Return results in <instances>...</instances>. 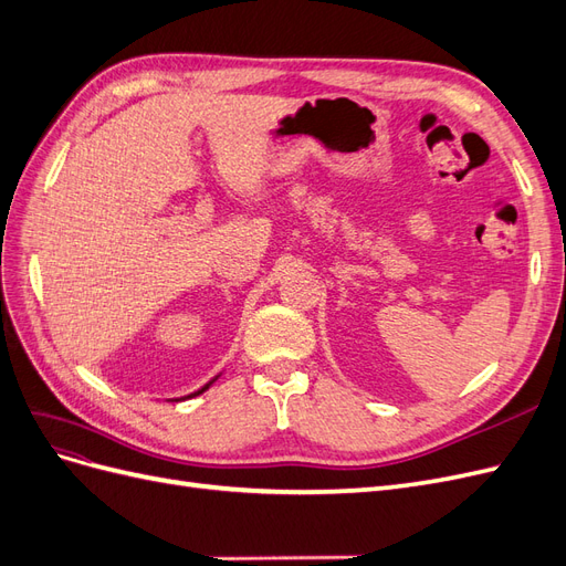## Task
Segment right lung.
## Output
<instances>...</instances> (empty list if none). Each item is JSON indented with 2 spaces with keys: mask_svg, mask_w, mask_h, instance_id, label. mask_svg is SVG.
I'll return each instance as SVG.
<instances>
[{
  "mask_svg": "<svg viewBox=\"0 0 566 566\" xmlns=\"http://www.w3.org/2000/svg\"><path fill=\"white\" fill-rule=\"evenodd\" d=\"M208 387H210V385H205V387H202V389H198V391H196V394H191V397H198V394H202V391H205V389H208Z\"/></svg>",
  "mask_w": 566,
  "mask_h": 566,
  "instance_id": "right-lung-1",
  "label": "right lung"
}]
</instances>
